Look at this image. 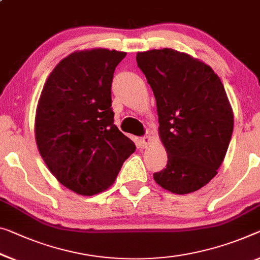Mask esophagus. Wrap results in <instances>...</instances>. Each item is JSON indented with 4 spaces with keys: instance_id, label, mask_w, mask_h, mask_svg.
<instances>
[{
    "instance_id": "1",
    "label": "esophagus",
    "mask_w": 260,
    "mask_h": 260,
    "mask_svg": "<svg viewBox=\"0 0 260 260\" xmlns=\"http://www.w3.org/2000/svg\"><path fill=\"white\" fill-rule=\"evenodd\" d=\"M150 143H151L150 136H144L143 138H141V146L143 147V149H145V147L149 146Z\"/></svg>"
}]
</instances>
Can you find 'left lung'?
Returning a JSON list of instances; mask_svg holds the SVG:
<instances>
[{"instance_id":"obj_1","label":"left lung","mask_w":260,"mask_h":260,"mask_svg":"<svg viewBox=\"0 0 260 260\" xmlns=\"http://www.w3.org/2000/svg\"><path fill=\"white\" fill-rule=\"evenodd\" d=\"M136 60L154 94L167 152L155 182L175 194L202 188L217 174L234 130L221 79L205 62L172 49L138 52Z\"/></svg>"}]
</instances>
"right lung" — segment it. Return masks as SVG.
<instances>
[{
    "label": "right lung",
    "instance_id": "1",
    "mask_svg": "<svg viewBox=\"0 0 260 260\" xmlns=\"http://www.w3.org/2000/svg\"><path fill=\"white\" fill-rule=\"evenodd\" d=\"M125 52H73L54 67L42 90L35 135L57 180L80 195L107 189L136 150L114 124L111 82Z\"/></svg>",
    "mask_w": 260,
    "mask_h": 260
}]
</instances>
